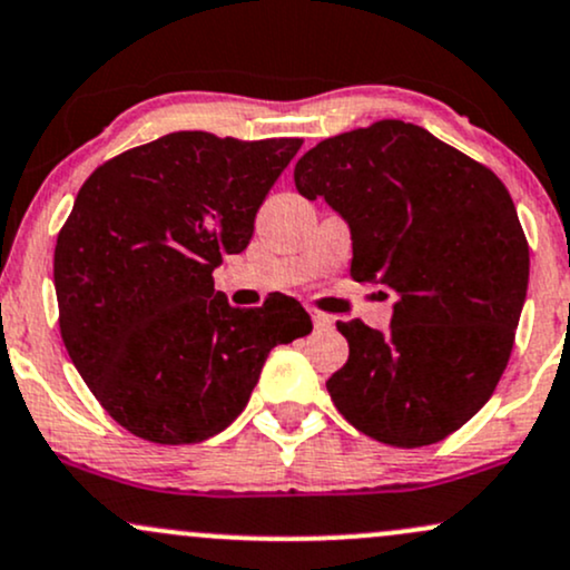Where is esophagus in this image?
<instances>
[{"mask_svg":"<svg viewBox=\"0 0 570 570\" xmlns=\"http://www.w3.org/2000/svg\"><path fill=\"white\" fill-rule=\"evenodd\" d=\"M308 314H311V318H314L316 330H333L335 318L330 314H322V311H316V308H308Z\"/></svg>","mask_w":570,"mask_h":570,"instance_id":"esophagus-1","label":"esophagus"}]
</instances>
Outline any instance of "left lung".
<instances>
[{
    "label": "left lung",
    "mask_w": 570,
    "mask_h": 570,
    "mask_svg": "<svg viewBox=\"0 0 570 570\" xmlns=\"http://www.w3.org/2000/svg\"><path fill=\"white\" fill-rule=\"evenodd\" d=\"M295 186L348 222L352 278L400 297L390 333L337 322L348 362L327 381L335 409L390 446L443 441L492 397L514 348L530 252L509 189L395 118L318 142Z\"/></svg>",
    "instance_id": "8db88e82"
}]
</instances>
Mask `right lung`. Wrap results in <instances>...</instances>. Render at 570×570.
Wrapping results in <instances>:
<instances>
[{"mask_svg":"<svg viewBox=\"0 0 570 570\" xmlns=\"http://www.w3.org/2000/svg\"><path fill=\"white\" fill-rule=\"evenodd\" d=\"M299 137L173 132L99 165L56 237L59 330L94 397L129 433L180 446L246 409L267 354L314 330L295 297L233 308L214 289Z\"/></svg>","mask_w":570,"mask_h":570,"instance_id":"right-lung-1","label":"right lung"}]
</instances>
